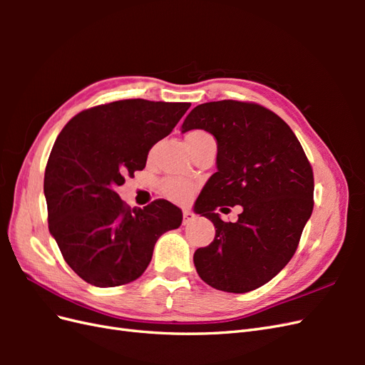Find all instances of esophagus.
<instances>
[{
  "label": "esophagus",
  "mask_w": 365,
  "mask_h": 365,
  "mask_svg": "<svg viewBox=\"0 0 365 365\" xmlns=\"http://www.w3.org/2000/svg\"><path fill=\"white\" fill-rule=\"evenodd\" d=\"M195 220V215L192 212H189V210H184L182 212V225H189L190 222H193Z\"/></svg>",
  "instance_id": "esophagus-1"
}]
</instances>
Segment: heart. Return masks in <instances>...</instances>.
<instances>
[{
    "label": "heart",
    "instance_id": "1",
    "mask_svg": "<svg viewBox=\"0 0 365 365\" xmlns=\"http://www.w3.org/2000/svg\"><path fill=\"white\" fill-rule=\"evenodd\" d=\"M201 137H208V134H205L204 130H192L187 134L185 140H193V138H201ZM161 189L164 192V195L170 197L173 201H184L189 197L193 185L190 181L187 180H180V178H169L164 180L161 184Z\"/></svg>",
    "mask_w": 365,
    "mask_h": 365
}]
</instances>
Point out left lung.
Here are the masks:
<instances>
[{"instance_id": "obj_1", "label": "left lung", "mask_w": 365, "mask_h": 365, "mask_svg": "<svg viewBox=\"0 0 365 365\" xmlns=\"http://www.w3.org/2000/svg\"><path fill=\"white\" fill-rule=\"evenodd\" d=\"M192 129L210 132L217 143V172L195 202V213L212 220L216 235L195 251V268L215 289H257L292 259L312 215L311 164L291 128L256 103L197 105L181 132ZM224 205L242 207L236 223H224L214 213Z\"/></svg>"}]
</instances>
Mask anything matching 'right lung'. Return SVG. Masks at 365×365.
Segmentation results:
<instances>
[{"mask_svg":"<svg viewBox=\"0 0 365 365\" xmlns=\"http://www.w3.org/2000/svg\"><path fill=\"white\" fill-rule=\"evenodd\" d=\"M190 103L118 101L86 109L62 129L43 176L48 230L68 267L85 282L113 288L138 279L182 212L165 200L129 208L115 189L143 170Z\"/></svg>","mask_w":365,"mask_h":365,"instance_id":"right-lung-1","label":"right lung"}]
</instances>
